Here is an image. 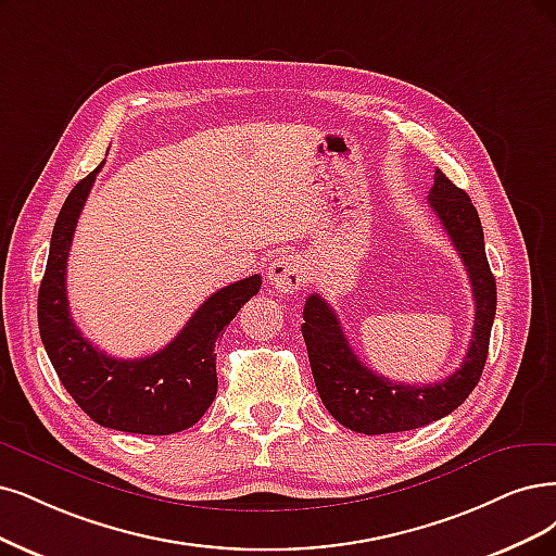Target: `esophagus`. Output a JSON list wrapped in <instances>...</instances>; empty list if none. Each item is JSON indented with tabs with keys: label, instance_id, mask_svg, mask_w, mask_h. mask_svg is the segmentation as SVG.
<instances>
[{
	"label": "esophagus",
	"instance_id": "obj_1",
	"mask_svg": "<svg viewBox=\"0 0 556 556\" xmlns=\"http://www.w3.org/2000/svg\"><path fill=\"white\" fill-rule=\"evenodd\" d=\"M267 279H270L273 289L281 293H293L300 286H304V263L298 254H279L270 265H267Z\"/></svg>",
	"mask_w": 556,
	"mask_h": 556
}]
</instances>
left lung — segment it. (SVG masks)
<instances>
[{
	"label": "left lung",
	"mask_w": 556,
	"mask_h": 556,
	"mask_svg": "<svg viewBox=\"0 0 556 556\" xmlns=\"http://www.w3.org/2000/svg\"><path fill=\"white\" fill-rule=\"evenodd\" d=\"M428 205L465 263L477 304L469 351L460 368L446 380L433 384H403L374 374L348 343L332 306L318 293H312L304 304L302 337L320 401L341 426L355 433H401V430L438 421L463 405L483 374L497 309V283L485 258L481 219L471 199L440 169H435Z\"/></svg>",
	"instance_id": "8db88e82"
}]
</instances>
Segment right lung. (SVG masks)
I'll list each match as a JSON object with an SVG mask.
<instances>
[{
	"label": "right lung",
	"mask_w": 556,
	"mask_h": 556,
	"mask_svg": "<svg viewBox=\"0 0 556 556\" xmlns=\"http://www.w3.org/2000/svg\"><path fill=\"white\" fill-rule=\"evenodd\" d=\"M100 167L75 185L59 211L38 289L40 339L61 384L96 424L137 435L180 433L215 401V345L240 306L258 293L261 277L252 275L213 293L155 355L116 359L98 351L71 318L66 265L79 213Z\"/></svg>",
	"instance_id": "add662e5"
}]
</instances>
